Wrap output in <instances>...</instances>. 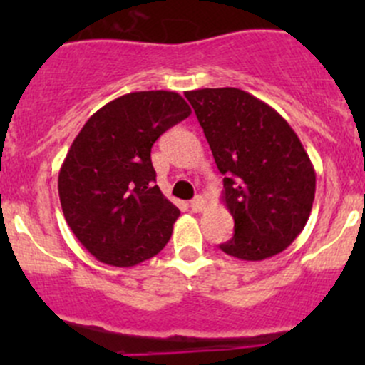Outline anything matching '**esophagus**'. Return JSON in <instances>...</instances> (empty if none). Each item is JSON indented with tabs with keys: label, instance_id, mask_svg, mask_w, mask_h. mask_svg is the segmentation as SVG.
I'll return each mask as SVG.
<instances>
[{
	"label": "esophagus",
	"instance_id": "1",
	"mask_svg": "<svg viewBox=\"0 0 365 365\" xmlns=\"http://www.w3.org/2000/svg\"><path fill=\"white\" fill-rule=\"evenodd\" d=\"M190 208H192V212H203V210L206 208V201H205V197H201V196H196L194 197L192 201H190Z\"/></svg>",
	"mask_w": 365,
	"mask_h": 365
}]
</instances>
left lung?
<instances>
[{"instance_id":"1","label":"left lung","mask_w":365,"mask_h":365,"mask_svg":"<svg viewBox=\"0 0 365 365\" xmlns=\"http://www.w3.org/2000/svg\"><path fill=\"white\" fill-rule=\"evenodd\" d=\"M217 168L235 235L219 247L244 261L282 252L302 233L316 192V173L288 121L238 88L187 91Z\"/></svg>"}]
</instances>
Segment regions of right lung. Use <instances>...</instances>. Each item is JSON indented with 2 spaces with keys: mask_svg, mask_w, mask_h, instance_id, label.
<instances>
[{
  "mask_svg": "<svg viewBox=\"0 0 365 365\" xmlns=\"http://www.w3.org/2000/svg\"><path fill=\"white\" fill-rule=\"evenodd\" d=\"M189 114L175 91H134L98 109L73 139L58 192L70 230L98 261L134 267L169 242L180 210L155 185L152 146Z\"/></svg>",
  "mask_w": 365,
  "mask_h": 365,
  "instance_id": "add662e5",
  "label": "right lung"
}]
</instances>
